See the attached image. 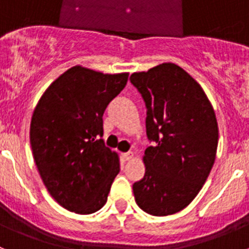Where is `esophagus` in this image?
I'll return each mask as SVG.
<instances>
[{
	"label": "esophagus",
	"instance_id": "1",
	"mask_svg": "<svg viewBox=\"0 0 249 249\" xmlns=\"http://www.w3.org/2000/svg\"><path fill=\"white\" fill-rule=\"evenodd\" d=\"M132 157H133V155H132L131 152H126V153H122V158L124 160H129Z\"/></svg>",
	"mask_w": 249,
	"mask_h": 249
}]
</instances>
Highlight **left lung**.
Masks as SVG:
<instances>
[{
    "mask_svg": "<svg viewBox=\"0 0 249 249\" xmlns=\"http://www.w3.org/2000/svg\"><path fill=\"white\" fill-rule=\"evenodd\" d=\"M147 108L146 173L133 183L136 203L152 215L186 208L210 176L218 146V124L201 86L183 68L162 63L132 73Z\"/></svg>",
    "mask_w": 249,
    "mask_h": 249,
    "instance_id": "obj_1",
    "label": "left lung"
}]
</instances>
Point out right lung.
I'll list each match as a JSON object with an SVG mask.
<instances>
[{
  "mask_svg": "<svg viewBox=\"0 0 249 249\" xmlns=\"http://www.w3.org/2000/svg\"><path fill=\"white\" fill-rule=\"evenodd\" d=\"M128 73L105 74L74 66L51 83L35 108L30 141L46 188L78 214L97 212L120 172L105 146L103 113L126 86Z\"/></svg>",
  "mask_w": 249,
  "mask_h": 249,
  "instance_id": "add662e5",
  "label": "right lung"
}]
</instances>
